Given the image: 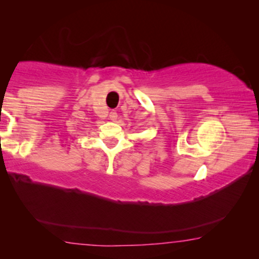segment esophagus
Here are the masks:
<instances>
[{"instance_id": "34e87169", "label": "esophagus", "mask_w": 259, "mask_h": 259, "mask_svg": "<svg viewBox=\"0 0 259 259\" xmlns=\"http://www.w3.org/2000/svg\"><path fill=\"white\" fill-rule=\"evenodd\" d=\"M109 119H111L112 121H115V120L118 119V113L114 112V111H112L111 113H109Z\"/></svg>"}]
</instances>
